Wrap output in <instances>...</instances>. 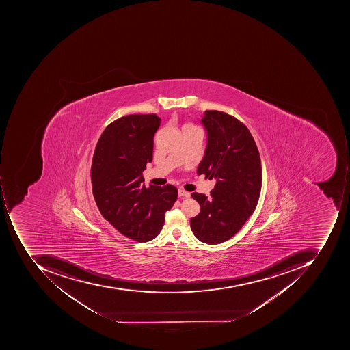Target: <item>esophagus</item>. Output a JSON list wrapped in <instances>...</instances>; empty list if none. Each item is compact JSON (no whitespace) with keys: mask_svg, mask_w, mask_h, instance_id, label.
<instances>
[{"mask_svg":"<svg viewBox=\"0 0 350 350\" xmlns=\"http://www.w3.org/2000/svg\"><path fill=\"white\" fill-rule=\"evenodd\" d=\"M178 197L189 198L190 192L186 191V190H184L183 188H180V189H178Z\"/></svg>","mask_w":350,"mask_h":350,"instance_id":"1","label":"esophagus"}]
</instances>
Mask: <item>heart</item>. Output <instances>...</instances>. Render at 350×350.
Segmentation results:
<instances>
[{
    "label": "heart",
    "instance_id": "obj_1",
    "mask_svg": "<svg viewBox=\"0 0 350 350\" xmlns=\"http://www.w3.org/2000/svg\"><path fill=\"white\" fill-rule=\"evenodd\" d=\"M188 129H200L199 127H198L197 125H194V124L192 123H186L183 125V129H182V131H188Z\"/></svg>",
    "mask_w": 350,
    "mask_h": 350
}]
</instances>
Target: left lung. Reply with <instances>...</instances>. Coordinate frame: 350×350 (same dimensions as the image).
Listing matches in <instances>:
<instances>
[{
  "label": "left lung",
  "instance_id": "left-lung-1",
  "mask_svg": "<svg viewBox=\"0 0 350 350\" xmlns=\"http://www.w3.org/2000/svg\"><path fill=\"white\" fill-rule=\"evenodd\" d=\"M202 123L208 143L198 174L217 183L211 197L191 193L201 211L190 219V227L201 242L219 244L232 238L254 213L262 187V167L254 137L240 120L207 110Z\"/></svg>",
  "mask_w": 350,
  "mask_h": 350
}]
</instances>
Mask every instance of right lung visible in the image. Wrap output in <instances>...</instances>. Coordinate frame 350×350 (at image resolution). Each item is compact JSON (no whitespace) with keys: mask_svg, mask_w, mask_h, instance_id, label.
<instances>
[{"mask_svg":"<svg viewBox=\"0 0 350 350\" xmlns=\"http://www.w3.org/2000/svg\"><path fill=\"white\" fill-rule=\"evenodd\" d=\"M160 124L154 113L119 118L100 135L92 158V193L100 215L137 242L158 236L165 213L178 198V189L170 184H143L142 172L152 161L153 137Z\"/></svg>","mask_w":350,"mask_h":350,"instance_id":"right-lung-1","label":"right lung"}]
</instances>
